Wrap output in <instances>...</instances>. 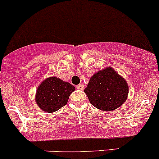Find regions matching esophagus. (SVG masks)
Segmentation results:
<instances>
[{
  "label": "esophagus",
  "instance_id": "esophagus-1",
  "mask_svg": "<svg viewBox=\"0 0 159 159\" xmlns=\"http://www.w3.org/2000/svg\"><path fill=\"white\" fill-rule=\"evenodd\" d=\"M76 88L78 90H84V85H83V84H79V85H77L76 86Z\"/></svg>",
  "mask_w": 159,
  "mask_h": 159
}]
</instances>
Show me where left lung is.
Segmentation results:
<instances>
[{"label":"left lung","mask_w":159,"mask_h":159,"mask_svg":"<svg viewBox=\"0 0 159 159\" xmlns=\"http://www.w3.org/2000/svg\"><path fill=\"white\" fill-rule=\"evenodd\" d=\"M84 92L95 107L111 111L126 101L129 89L123 77L111 67H106L91 77Z\"/></svg>","instance_id":"left-lung-1"}]
</instances>
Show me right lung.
I'll return each mask as SVG.
<instances>
[{
    "mask_svg": "<svg viewBox=\"0 0 159 159\" xmlns=\"http://www.w3.org/2000/svg\"><path fill=\"white\" fill-rule=\"evenodd\" d=\"M75 87L68 82L52 76L47 78L38 87L36 94V102L38 107L48 113L60 110L67 104Z\"/></svg>",
    "mask_w": 159,
    "mask_h": 159,
    "instance_id": "right-lung-1",
    "label": "right lung"
}]
</instances>
